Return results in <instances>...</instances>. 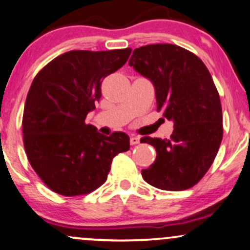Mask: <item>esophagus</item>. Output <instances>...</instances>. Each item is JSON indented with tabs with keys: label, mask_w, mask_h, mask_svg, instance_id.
I'll use <instances>...</instances> for the list:
<instances>
[{
	"label": "esophagus",
	"mask_w": 250,
	"mask_h": 250,
	"mask_svg": "<svg viewBox=\"0 0 250 250\" xmlns=\"http://www.w3.org/2000/svg\"><path fill=\"white\" fill-rule=\"evenodd\" d=\"M130 143H131V145H137V144L140 143V137L132 134L130 138Z\"/></svg>",
	"instance_id": "obj_1"
}]
</instances>
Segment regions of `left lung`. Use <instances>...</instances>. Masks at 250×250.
I'll list each match as a JSON object with an SVG mask.
<instances>
[{
	"mask_svg": "<svg viewBox=\"0 0 250 250\" xmlns=\"http://www.w3.org/2000/svg\"><path fill=\"white\" fill-rule=\"evenodd\" d=\"M128 65L154 85L157 110L174 123L169 139L144 137L157 158L143 169L146 183L164 190L194 186L212 166L224 134L219 92L198 56L174 44L140 46Z\"/></svg>",
	"mask_w": 250,
	"mask_h": 250,
	"instance_id": "8db88e82",
	"label": "left lung"
}]
</instances>
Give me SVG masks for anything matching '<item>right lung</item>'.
<instances>
[{
	"label": "right lung",
	"mask_w": 250,
	"mask_h": 250,
	"mask_svg": "<svg viewBox=\"0 0 250 250\" xmlns=\"http://www.w3.org/2000/svg\"><path fill=\"white\" fill-rule=\"evenodd\" d=\"M132 50H72L37 73L25 99L23 143L29 163L50 189L64 196L91 193L106 181L112 159L130 149L124 132L103 136L85 118L102 97V82Z\"/></svg>",
	"instance_id": "1"
}]
</instances>
